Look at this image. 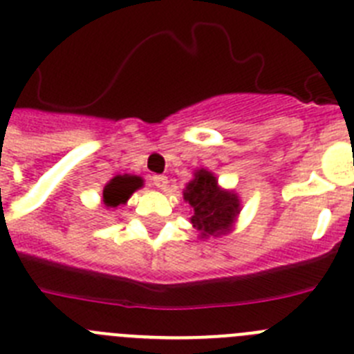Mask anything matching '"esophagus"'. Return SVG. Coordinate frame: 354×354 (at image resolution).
Segmentation results:
<instances>
[{
  "mask_svg": "<svg viewBox=\"0 0 354 354\" xmlns=\"http://www.w3.org/2000/svg\"><path fill=\"white\" fill-rule=\"evenodd\" d=\"M150 183L154 184L156 187H159V189H165V187H167V184H168V179L165 177V175H154V177L150 179Z\"/></svg>",
  "mask_w": 354,
  "mask_h": 354,
  "instance_id": "1",
  "label": "esophagus"
}]
</instances>
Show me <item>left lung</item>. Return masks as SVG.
<instances>
[{"instance_id": "obj_1", "label": "left lung", "mask_w": 354, "mask_h": 354, "mask_svg": "<svg viewBox=\"0 0 354 354\" xmlns=\"http://www.w3.org/2000/svg\"><path fill=\"white\" fill-rule=\"evenodd\" d=\"M184 200L193 207L192 223L202 237L227 232L239 212V200L234 193L221 192L218 180L204 168L196 171L195 179L184 189Z\"/></svg>"}]
</instances>
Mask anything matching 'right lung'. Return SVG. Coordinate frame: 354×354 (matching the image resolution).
I'll return each instance as SVG.
<instances>
[{
    "label": "right lung",
    "instance_id": "right-lung-1",
    "mask_svg": "<svg viewBox=\"0 0 354 354\" xmlns=\"http://www.w3.org/2000/svg\"><path fill=\"white\" fill-rule=\"evenodd\" d=\"M143 184V180L136 175H117L115 179L106 184L104 192H102V202L106 207H117V205L127 202L134 189H138Z\"/></svg>",
    "mask_w": 354,
    "mask_h": 354
}]
</instances>
